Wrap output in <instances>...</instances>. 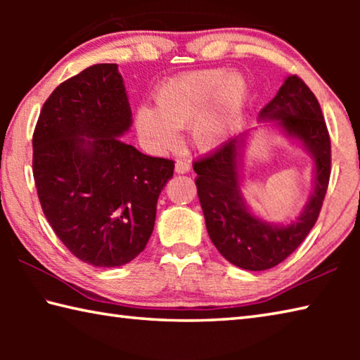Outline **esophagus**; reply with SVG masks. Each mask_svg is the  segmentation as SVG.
Returning <instances> with one entry per match:
<instances>
[{
	"instance_id": "obj_1",
	"label": "esophagus",
	"mask_w": 360,
	"mask_h": 360,
	"mask_svg": "<svg viewBox=\"0 0 360 360\" xmlns=\"http://www.w3.org/2000/svg\"><path fill=\"white\" fill-rule=\"evenodd\" d=\"M174 172L179 173V174L187 173V172H191V165H188V163L184 162V160H176V163H174Z\"/></svg>"
}]
</instances>
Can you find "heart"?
Wrapping results in <instances>:
<instances>
[{"label": "heart", "instance_id": "obj_1", "mask_svg": "<svg viewBox=\"0 0 360 360\" xmlns=\"http://www.w3.org/2000/svg\"><path fill=\"white\" fill-rule=\"evenodd\" d=\"M246 94L245 77L225 68L184 72L160 85L155 94L157 109H136V131L152 152L176 148L179 129L186 127L195 148L216 149L233 130Z\"/></svg>", "mask_w": 360, "mask_h": 360}]
</instances>
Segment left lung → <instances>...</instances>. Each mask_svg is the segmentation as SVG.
Segmentation results:
<instances>
[{
	"instance_id": "8db88e82",
	"label": "left lung",
	"mask_w": 360,
	"mask_h": 360,
	"mask_svg": "<svg viewBox=\"0 0 360 360\" xmlns=\"http://www.w3.org/2000/svg\"><path fill=\"white\" fill-rule=\"evenodd\" d=\"M260 120H278L285 135L303 143L314 158V191L295 222H265L248 210L240 191V158L245 135L222 143L193 162L206 230L230 264L251 271L276 266L295 251L314 227L330 179V136L314 94L298 76H289Z\"/></svg>"
}]
</instances>
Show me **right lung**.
I'll list each match as a JSON object with an SVG mask.
<instances>
[{
  "label": "right lung",
  "instance_id": "1",
  "mask_svg": "<svg viewBox=\"0 0 360 360\" xmlns=\"http://www.w3.org/2000/svg\"><path fill=\"white\" fill-rule=\"evenodd\" d=\"M131 125L115 63L89 66L53 90L33 133V176L44 216L72 255L129 264L148 245L174 162L120 136Z\"/></svg>",
  "mask_w": 360,
  "mask_h": 360
}]
</instances>
